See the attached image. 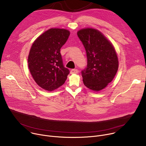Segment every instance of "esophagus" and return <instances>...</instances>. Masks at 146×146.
Returning <instances> with one entry per match:
<instances>
[{
    "label": "esophagus",
    "instance_id": "esophagus-1",
    "mask_svg": "<svg viewBox=\"0 0 146 146\" xmlns=\"http://www.w3.org/2000/svg\"><path fill=\"white\" fill-rule=\"evenodd\" d=\"M78 73L77 69H72L70 70V74H77Z\"/></svg>",
    "mask_w": 146,
    "mask_h": 146
}]
</instances>
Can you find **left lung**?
<instances>
[{
  "mask_svg": "<svg viewBox=\"0 0 146 146\" xmlns=\"http://www.w3.org/2000/svg\"><path fill=\"white\" fill-rule=\"evenodd\" d=\"M77 36L84 46L87 57V67L81 71L83 82L92 91H100L112 81L118 70L115 48L96 29H82L77 32Z\"/></svg>",
  "mask_w": 146,
  "mask_h": 146,
  "instance_id": "8db88e82",
  "label": "left lung"
}]
</instances>
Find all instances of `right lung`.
Segmentation results:
<instances>
[{"instance_id": "add662e5", "label": "right lung", "mask_w": 146, "mask_h": 146, "mask_svg": "<svg viewBox=\"0 0 146 146\" xmlns=\"http://www.w3.org/2000/svg\"><path fill=\"white\" fill-rule=\"evenodd\" d=\"M70 32L65 29L51 28L39 36L29 51V71L37 84L48 91L63 85L69 74L64 67L60 50L66 42Z\"/></svg>"}]
</instances>
